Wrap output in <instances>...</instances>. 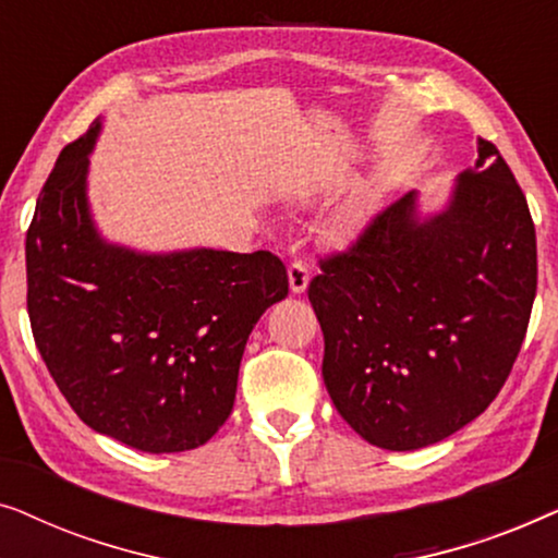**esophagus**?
Returning <instances> with one entry per match:
<instances>
[{
    "label": "esophagus",
    "mask_w": 558,
    "mask_h": 558,
    "mask_svg": "<svg viewBox=\"0 0 558 558\" xmlns=\"http://www.w3.org/2000/svg\"><path fill=\"white\" fill-rule=\"evenodd\" d=\"M310 279H312V277H310L307 264H302V262L289 264V289H292L294 294H302L304 289H307Z\"/></svg>",
    "instance_id": "esophagus-1"
}]
</instances>
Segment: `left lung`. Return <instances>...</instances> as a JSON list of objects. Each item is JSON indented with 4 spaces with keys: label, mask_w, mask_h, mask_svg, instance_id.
<instances>
[{
    "label": "left lung",
    "mask_w": 558,
    "mask_h": 558,
    "mask_svg": "<svg viewBox=\"0 0 558 558\" xmlns=\"http://www.w3.org/2000/svg\"><path fill=\"white\" fill-rule=\"evenodd\" d=\"M319 269L307 294L327 393L365 441L409 452L477 418L510 376L536 296V228L480 140L445 208L422 216L407 193Z\"/></svg>",
    "instance_id": "1"
}]
</instances>
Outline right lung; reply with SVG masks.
Listing matches in <instances>:
<instances>
[{
	"label": "right lung",
	"instance_id": "right-lung-1",
	"mask_svg": "<svg viewBox=\"0 0 558 558\" xmlns=\"http://www.w3.org/2000/svg\"><path fill=\"white\" fill-rule=\"evenodd\" d=\"M101 119L60 151L27 231V312L60 393L90 429L185 452L231 414L243 348L289 294L269 251L147 254L106 241L88 205Z\"/></svg>",
	"mask_w": 558,
	"mask_h": 558
}]
</instances>
